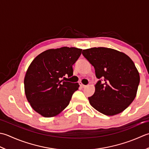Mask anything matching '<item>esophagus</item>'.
Instances as JSON below:
<instances>
[{"label": "esophagus", "mask_w": 149, "mask_h": 149, "mask_svg": "<svg viewBox=\"0 0 149 149\" xmlns=\"http://www.w3.org/2000/svg\"><path fill=\"white\" fill-rule=\"evenodd\" d=\"M80 86L81 87H83V88H84V87H86V85H84L82 83H80Z\"/></svg>", "instance_id": "obj_1"}]
</instances>
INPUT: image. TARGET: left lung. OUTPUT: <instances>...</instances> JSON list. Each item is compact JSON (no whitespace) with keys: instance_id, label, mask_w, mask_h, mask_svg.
Segmentation results:
<instances>
[{"instance_id":"8db88e82","label":"left lung","mask_w":149,"mask_h":149,"mask_svg":"<svg viewBox=\"0 0 149 149\" xmlns=\"http://www.w3.org/2000/svg\"><path fill=\"white\" fill-rule=\"evenodd\" d=\"M84 56L95 69L97 78L94 95L88 98L100 113L114 116L123 112L134 100L139 74L134 63L124 53L107 47L84 49Z\"/></svg>"}]
</instances>
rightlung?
<instances>
[{"label": "right lung", "instance_id": "obj_1", "mask_svg": "<svg viewBox=\"0 0 149 149\" xmlns=\"http://www.w3.org/2000/svg\"><path fill=\"white\" fill-rule=\"evenodd\" d=\"M81 49L62 47L44 51L35 58L24 77V91L31 107L41 116H57L68 107L78 89V83L60 79L73 74L72 65L81 53Z\"/></svg>", "mask_w": 149, "mask_h": 149}]
</instances>
